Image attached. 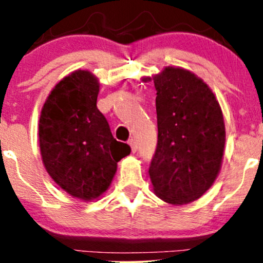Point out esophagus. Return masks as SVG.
I'll use <instances>...</instances> for the list:
<instances>
[{
    "instance_id": "obj_1",
    "label": "esophagus",
    "mask_w": 263,
    "mask_h": 263,
    "mask_svg": "<svg viewBox=\"0 0 263 263\" xmlns=\"http://www.w3.org/2000/svg\"><path fill=\"white\" fill-rule=\"evenodd\" d=\"M128 144L131 146V149H132V153H136L137 152V144H136V141L134 138H131V140L128 141Z\"/></svg>"
}]
</instances>
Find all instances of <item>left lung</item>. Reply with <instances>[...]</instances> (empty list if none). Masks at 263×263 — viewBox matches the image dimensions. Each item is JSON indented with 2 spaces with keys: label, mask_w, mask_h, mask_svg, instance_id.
Returning a JSON list of instances; mask_svg holds the SVG:
<instances>
[{
  "label": "left lung",
  "mask_w": 263,
  "mask_h": 263,
  "mask_svg": "<svg viewBox=\"0 0 263 263\" xmlns=\"http://www.w3.org/2000/svg\"><path fill=\"white\" fill-rule=\"evenodd\" d=\"M153 83L158 126L148 171L153 190L170 204L192 203L213 185L221 168V107L210 87L183 68L167 66L153 77Z\"/></svg>",
  "instance_id": "8db88e82"
}]
</instances>
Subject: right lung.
Wrapping results in <instances>:
<instances>
[{
    "instance_id": "right-lung-1",
    "label": "right lung",
    "mask_w": 263,
    "mask_h": 263,
    "mask_svg": "<svg viewBox=\"0 0 263 263\" xmlns=\"http://www.w3.org/2000/svg\"><path fill=\"white\" fill-rule=\"evenodd\" d=\"M100 83L87 70H75L54 86L39 117V147L48 174L71 197L84 201L108 189L117 162L129 155L116 141L96 106Z\"/></svg>"
}]
</instances>
